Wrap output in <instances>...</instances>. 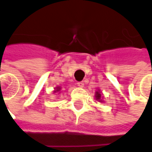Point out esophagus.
Returning a JSON list of instances; mask_svg holds the SVG:
<instances>
[{"instance_id": "obj_1", "label": "esophagus", "mask_w": 152, "mask_h": 152, "mask_svg": "<svg viewBox=\"0 0 152 152\" xmlns=\"http://www.w3.org/2000/svg\"><path fill=\"white\" fill-rule=\"evenodd\" d=\"M77 85H78V86H80V87H84V86H85L84 82H78Z\"/></svg>"}]
</instances>
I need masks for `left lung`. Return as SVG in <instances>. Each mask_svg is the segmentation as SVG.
<instances>
[{"mask_svg": "<svg viewBox=\"0 0 152 152\" xmlns=\"http://www.w3.org/2000/svg\"><path fill=\"white\" fill-rule=\"evenodd\" d=\"M101 92H100V90H98L97 92H95V99H96V100H98L99 102H104L103 100V98L101 97Z\"/></svg>", "mask_w": 152, "mask_h": 152, "instance_id": "8db88e82", "label": "left lung"}]
</instances>
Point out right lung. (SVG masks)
I'll return each mask as SVG.
<instances>
[{
  "label": "right lung",
  "instance_id": "right-lung-1",
  "mask_svg": "<svg viewBox=\"0 0 152 152\" xmlns=\"http://www.w3.org/2000/svg\"><path fill=\"white\" fill-rule=\"evenodd\" d=\"M60 89H61V87L60 86H57L56 88H54V91H53V92L55 93V92H60Z\"/></svg>",
  "mask_w": 152,
  "mask_h": 152
}]
</instances>
